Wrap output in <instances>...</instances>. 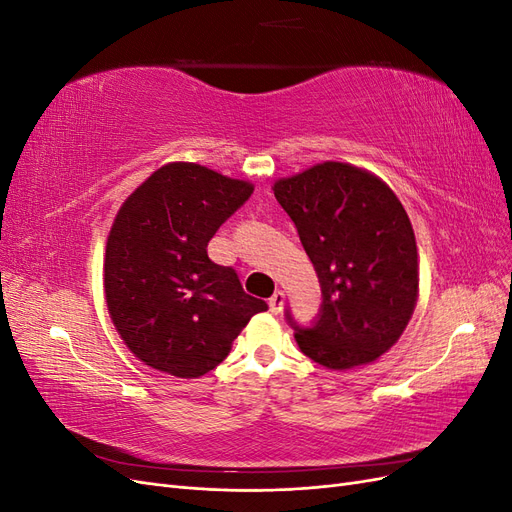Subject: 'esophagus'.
<instances>
[{"label": "esophagus", "mask_w": 512, "mask_h": 512, "mask_svg": "<svg viewBox=\"0 0 512 512\" xmlns=\"http://www.w3.org/2000/svg\"><path fill=\"white\" fill-rule=\"evenodd\" d=\"M284 301H286V294L282 290H275L273 297L269 299V309L271 314H280L284 309Z\"/></svg>", "instance_id": "34e87169"}]
</instances>
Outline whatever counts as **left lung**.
<instances>
[{
	"label": "left lung",
	"instance_id": "8db88e82",
	"mask_svg": "<svg viewBox=\"0 0 512 512\" xmlns=\"http://www.w3.org/2000/svg\"><path fill=\"white\" fill-rule=\"evenodd\" d=\"M322 288L312 327L286 309L301 352L322 367L376 361L412 318L418 297L416 239L404 205L376 175L322 162L275 181Z\"/></svg>",
	"mask_w": 512,
	"mask_h": 512
}]
</instances>
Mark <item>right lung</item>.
Returning <instances> with one entry per match:
<instances>
[{"label":"right lung","instance_id":"obj_1","mask_svg":"<svg viewBox=\"0 0 512 512\" xmlns=\"http://www.w3.org/2000/svg\"><path fill=\"white\" fill-rule=\"evenodd\" d=\"M254 185L173 162L126 198L106 241L104 292L123 342L145 365L177 378L218 367L267 303L250 297L207 245Z\"/></svg>","mask_w":512,"mask_h":512}]
</instances>
